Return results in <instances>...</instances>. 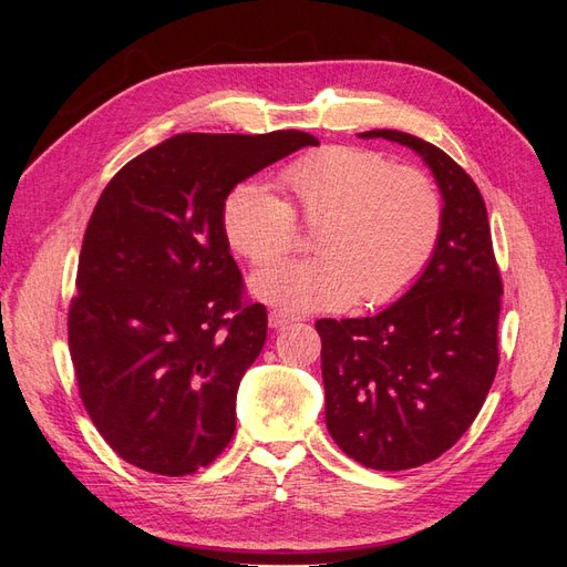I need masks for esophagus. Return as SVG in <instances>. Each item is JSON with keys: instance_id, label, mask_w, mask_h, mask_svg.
<instances>
[{"instance_id": "esophagus-1", "label": "esophagus", "mask_w": 567, "mask_h": 567, "mask_svg": "<svg viewBox=\"0 0 567 567\" xmlns=\"http://www.w3.org/2000/svg\"><path fill=\"white\" fill-rule=\"evenodd\" d=\"M293 321H298V317L279 312V310H271V312H269V326H271V329H284V326L293 323Z\"/></svg>"}]
</instances>
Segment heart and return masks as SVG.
Returning a JSON list of instances; mask_svg holds the SVG:
<instances>
[{
    "label": "heart",
    "instance_id": "obj_1",
    "mask_svg": "<svg viewBox=\"0 0 567 567\" xmlns=\"http://www.w3.org/2000/svg\"><path fill=\"white\" fill-rule=\"evenodd\" d=\"M290 205L260 182L236 184L221 205L229 246L252 265L284 255L296 216L317 225L310 260L257 271L252 293L290 312L381 305L402 296L431 262L442 234V198L433 179L381 153L326 146L284 173Z\"/></svg>",
    "mask_w": 567,
    "mask_h": 567
}]
</instances>
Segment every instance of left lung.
Wrapping results in <instances>:
<instances>
[{"label": "left lung", "instance_id": "left-lung-1", "mask_svg": "<svg viewBox=\"0 0 567 567\" xmlns=\"http://www.w3.org/2000/svg\"><path fill=\"white\" fill-rule=\"evenodd\" d=\"M416 151L442 194L431 262L383 312L319 319L326 427L373 471L423 466L454 447L483 409L499 367L502 279L485 200L442 148L398 130H371Z\"/></svg>", "mask_w": 567, "mask_h": 567}]
</instances>
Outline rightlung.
<instances>
[{
  "instance_id": "add662e5",
  "label": "right lung",
  "mask_w": 567,
  "mask_h": 567,
  "mask_svg": "<svg viewBox=\"0 0 567 567\" xmlns=\"http://www.w3.org/2000/svg\"><path fill=\"white\" fill-rule=\"evenodd\" d=\"M312 134H177L109 182L84 231L68 348L84 409L132 466L179 477L236 431V392L267 338L221 229L236 184Z\"/></svg>"
}]
</instances>
